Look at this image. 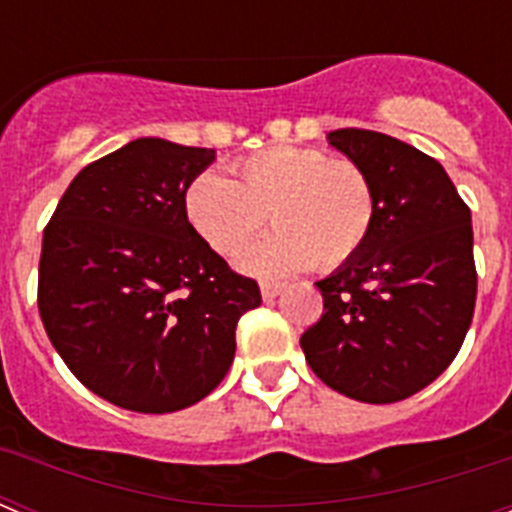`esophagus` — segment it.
Listing matches in <instances>:
<instances>
[{"label": "esophagus", "instance_id": "esophagus-1", "mask_svg": "<svg viewBox=\"0 0 512 512\" xmlns=\"http://www.w3.org/2000/svg\"><path fill=\"white\" fill-rule=\"evenodd\" d=\"M282 289H284V284H279V282H261V297L269 302V300H274L277 295H282Z\"/></svg>", "mask_w": 512, "mask_h": 512}]
</instances>
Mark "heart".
<instances>
[{
	"label": "heart",
	"instance_id": "1",
	"mask_svg": "<svg viewBox=\"0 0 512 512\" xmlns=\"http://www.w3.org/2000/svg\"><path fill=\"white\" fill-rule=\"evenodd\" d=\"M184 215L202 241L233 259L266 223V235L238 266L259 279H279L307 266L338 269L372 233L377 200L364 169L330 161L318 148L271 146L233 166V179L194 176L184 192Z\"/></svg>",
	"mask_w": 512,
	"mask_h": 512
}]
</instances>
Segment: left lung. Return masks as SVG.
I'll return each mask as SVG.
<instances>
[{
	"instance_id": "8db88e82",
	"label": "left lung",
	"mask_w": 512,
	"mask_h": 512,
	"mask_svg": "<svg viewBox=\"0 0 512 512\" xmlns=\"http://www.w3.org/2000/svg\"><path fill=\"white\" fill-rule=\"evenodd\" d=\"M374 187L372 233L315 282L323 315L300 338L310 369L359 402L405 400L459 354L477 300L472 212L436 158L374 130L328 133Z\"/></svg>"
}]
</instances>
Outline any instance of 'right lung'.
<instances>
[{"label":"right lung","mask_w":512,"mask_h":512,"mask_svg":"<svg viewBox=\"0 0 512 512\" xmlns=\"http://www.w3.org/2000/svg\"><path fill=\"white\" fill-rule=\"evenodd\" d=\"M212 148L138 138L81 169L43 233L45 333L87 390L133 413L210 395L235 356V325L261 305L184 215Z\"/></svg>","instance_id":"1"}]
</instances>
